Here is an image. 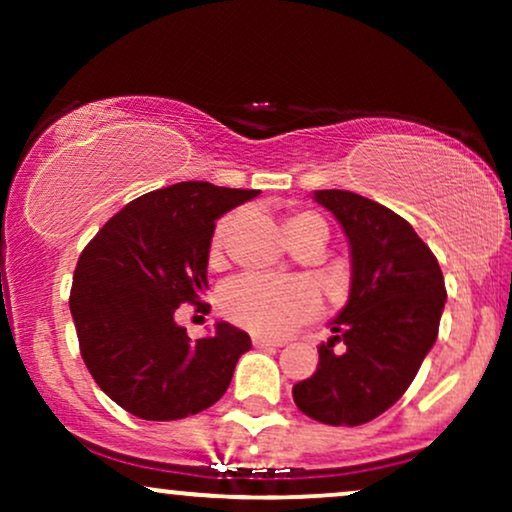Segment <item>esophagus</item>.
Instances as JSON below:
<instances>
[{"label": "esophagus", "instance_id": "34e87169", "mask_svg": "<svg viewBox=\"0 0 512 512\" xmlns=\"http://www.w3.org/2000/svg\"><path fill=\"white\" fill-rule=\"evenodd\" d=\"M252 344H255L257 349H276V346H281L279 339H267V337H252Z\"/></svg>", "mask_w": 512, "mask_h": 512}]
</instances>
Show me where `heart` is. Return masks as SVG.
<instances>
[{
    "instance_id": "heart-1",
    "label": "heart",
    "mask_w": 512,
    "mask_h": 512,
    "mask_svg": "<svg viewBox=\"0 0 512 512\" xmlns=\"http://www.w3.org/2000/svg\"><path fill=\"white\" fill-rule=\"evenodd\" d=\"M233 223H236V216H226L216 226L209 250L211 262L221 260ZM305 233H322L327 238V226L313 211H296L286 219V236L293 240ZM221 310L228 320L245 330L279 337L315 315L317 293L305 281H281L260 274H243L223 286Z\"/></svg>"
}]
</instances>
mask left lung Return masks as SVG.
I'll return each mask as SVG.
<instances>
[{"instance_id":"left-lung-1","label":"left lung","mask_w":512,"mask_h":512,"mask_svg":"<svg viewBox=\"0 0 512 512\" xmlns=\"http://www.w3.org/2000/svg\"><path fill=\"white\" fill-rule=\"evenodd\" d=\"M313 199L349 240L351 289L293 402L320 424L361 426L407 392L436 344L448 293L433 252L395 211L346 190H315Z\"/></svg>"}]
</instances>
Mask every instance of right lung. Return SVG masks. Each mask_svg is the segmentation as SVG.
Here are the masks:
<instances>
[{"label":"right lung","instance_id":"1","mask_svg":"<svg viewBox=\"0 0 512 512\" xmlns=\"http://www.w3.org/2000/svg\"><path fill=\"white\" fill-rule=\"evenodd\" d=\"M260 190L190 180L137 197L117 211L76 262L72 308L88 373L113 402L146 421L209 409L228 390L248 332L216 322L190 342L175 322L180 303L209 289L216 221Z\"/></svg>","mask_w":512,"mask_h":512}]
</instances>
